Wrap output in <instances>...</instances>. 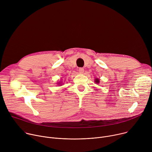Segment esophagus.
I'll return each mask as SVG.
<instances>
[{
	"label": "esophagus",
	"instance_id": "1",
	"mask_svg": "<svg viewBox=\"0 0 152 152\" xmlns=\"http://www.w3.org/2000/svg\"><path fill=\"white\" fill-rule=\"evenodd\" d=\"M78 71L80 73H83L84 72V68H79L78 69Z\"/></svg>",
	"mask_w": 152,
	"mask_h": 152
}]
</instances>
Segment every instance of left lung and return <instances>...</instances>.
<instances>
[{"label": "left lung", "mask_w": 152, "mask_h": 152, "mask_svg": "<svg viewBox=\"0 0 152 152\" xmlns=\"http://www.w3.org/2000/svg\"><path fill=\"white\" fill-rule=\"evenodd\" d=\"M94 80H95L96 84H99V79L98 78H96V79H94Z\"/></svg>", "instance_id": "1"}]
</instances>
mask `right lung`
Segmentation results:
<instances>
[{
  "label": "right lung",
  "instance_id": "obj_1",
  "mask_svg": "<svg viewBox=\"0 0 152 152\" xmlns=\"http://www.w3.org/2000/svg\"><path fill=\"white\" fill-rule=\"evenodd\" d=\"M61 84H62V82H59V83H58V84H61L60 86H61Z\"/></svg>",
  "mask_w": 152,
  "mask_h": 152
}]
</instances>
